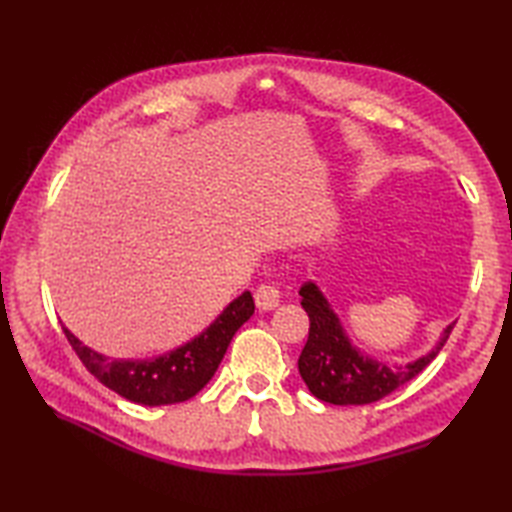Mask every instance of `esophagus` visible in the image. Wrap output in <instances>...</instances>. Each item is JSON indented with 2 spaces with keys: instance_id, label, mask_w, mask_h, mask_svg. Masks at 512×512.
<instances>
[{
  "instance_id": "esophagus-1",
  "label": "esophagus",
  "mask_w": 512,
  "mask_h": 512,
  "mask_svg": "<svg viewBox=\"0 0 512 512\" xmlns=\"http://www.w3.org/2000/svg\"><path fill=\"white\" fill-rule=\"evenodd\" d=\"M255 303L259 310H275L279 306V290L275 286H259L255 290Z\"/></svg>"
}]
</instances>
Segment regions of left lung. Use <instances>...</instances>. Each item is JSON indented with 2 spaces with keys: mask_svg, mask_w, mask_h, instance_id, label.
<instances>
[{
  "mask_svg": "<svg viewBox=\"0 0 512 512\" xmlns=\"http://www.w3.org/2000/svg\"><path fill=\"white\" fill-rule=\"evenodd\" d=\"M299 295L310 317L308 341L299 356V374L312 396L330 405H367L409 383L438 356L455 325L453 321L442 330L431 352L391 367L358 350L345 334L339 314L314 281H306Z\"/></svg>",
  "mask_w": 512,
  "mask_h": 512,
  "instance_id": "1",
  "label": "left lung"
}]
</instances>
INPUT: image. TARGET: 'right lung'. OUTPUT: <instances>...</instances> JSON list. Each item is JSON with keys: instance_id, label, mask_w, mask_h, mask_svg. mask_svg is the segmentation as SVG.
<instances>
[{"instance_id": "1", "label": "right lung", "mask_w": 512, "mask_h": 512, "mask_svg": "<svg viewBox=\"0 0 512 512\" xmlns=\"http://www.w3.org/2000/svg\"><path fill=\"white\" fill-rule=\"evenodd\" d=\"M253 312L255 301L246 290L228 303L202 334L154 358H110L83 345L65 325L63 332L76 356L99 383L129 402L160 407L189 400L209 383L222 363L228 343L253 317Z\"/></svg>"}]
</instances>
